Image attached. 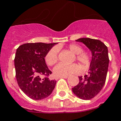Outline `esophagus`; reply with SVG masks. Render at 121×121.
<instances>
[{
    "instance_id": "34e87169",
    "label": "esophagus",
    "mask_w": 121,
    "mask_h": 121,
    "mask_svg": "<svg viewBox=\"0 0 121 121\" xmlns=\"http://www.w3.org/2000/svg\"><path fill=\"white\" fill-rule=\"evenodd\" d=\"M68 76H61V77H58V78H67Z\"/></svg>"
}]
</instances>
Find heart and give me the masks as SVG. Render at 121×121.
<instances>
[{
    "label": "heart",
    "instance_id": "obj_1",
    "mask_svg": "<svg viewBox=\"0 0 121 121\" xmlns=\"http://www.w3.org/2000/svg\"><path fill=\"white\" fill-rule=\"evenodd\" d=\"M69 49L72 53L77 55V59L78 61L82 63L84 66L89 65L90 62V55L87 53L82 52L83 48L80 46L73 44L69 46ZM59 49L57 47L51 48L45 56V61L48 65L52 66L57 62L58 60V54ZM80 70V66L77 64H64L59 63L55 66L53 69V73L56 77L61 76H68L72 74H75L79 72Z\"/></svg>",
    "mask_w": 121,
    "mask_h": 121
}]
</instances>
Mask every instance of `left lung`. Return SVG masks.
Here are the masks:
<instances>
[{"label": "left lung", "instance_id": "1", "mask_svg": "<svg viewBox=\"0 0 121 121\" xmlns=\"http://www.w3.org/2000/svg\"><path fill=\"white\" fill-rule=\"evenodd\" d=\"M88 48L92 53L88 75L79 77V83L72 88L77 97L83 100H90L97 95L105 84L109 59L107 47L98 39L84 38L77 39Z\"/></svg>", "mask_w": 121, "mask_h": 121}]
</instances>
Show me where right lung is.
Segmentation results:
<instances>
[{"mask_svg": "<svg viewBox=\"0 0 121 121\" xmlns=\"http://www.w3.org/2000/svg\"><path fill=\"white\" fill-rule=\"evenodd\" d=\"M55 43H34L19 46L14 59L16 77L20 88L33 100H39L50 95L56 81L48 76L52 72L46 64L45 56ZM45 77L42 78V76Z\"/></svg>", "mask_w": 121, "mask_h": 121, "instance_id": "obj_1", "label": "right lung"}]
</instances>
